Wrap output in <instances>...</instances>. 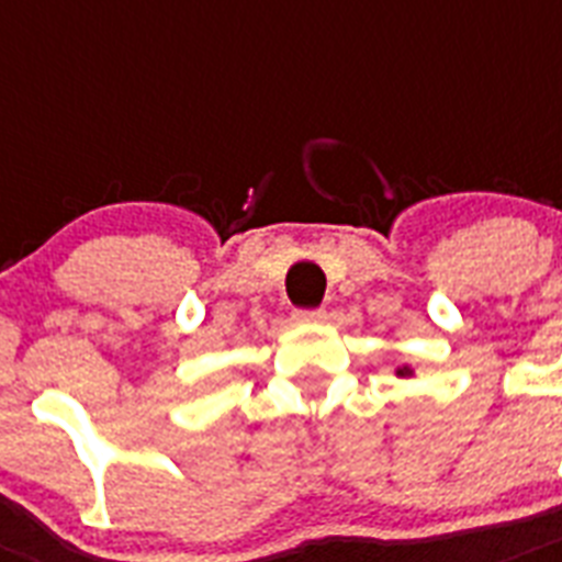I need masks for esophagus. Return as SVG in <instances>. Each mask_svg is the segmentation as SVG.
<instances>
[{
	"label": "esophagus",
	"instance_id": "esophagus-1",
	"mask_svg": "<svg viewBox=\"0 0 562 562\" xmlns=\"http://www.w3.org/2000/svg\"><path fill=\"white\" fill-rule=\"evenodd\" d=\"M294 321L303 323V326H308V323H323L326 321V312L323 308H317V312H294Z\"/></svg>",
	"mask_w": 562,
	"mask_h": 562
}]
</instances>
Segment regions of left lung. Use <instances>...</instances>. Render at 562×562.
<instances>
[{
  "instance_id": "left-lung-1",
  "label": "left lung",
  "mask_w": 562,
  "mask_h": 562,
  "mask_svg": "<svg viewBox=\"0 0 562 562\" xmlns=\"http://www.w3.org/2000/svg\"><path fill=\"white\" fill-rule=\"evenodd\" d=\"M395 375H398V378H413V369H409L407 363H404V367L395 369Z\"/></svg>"
}]
</instances>
